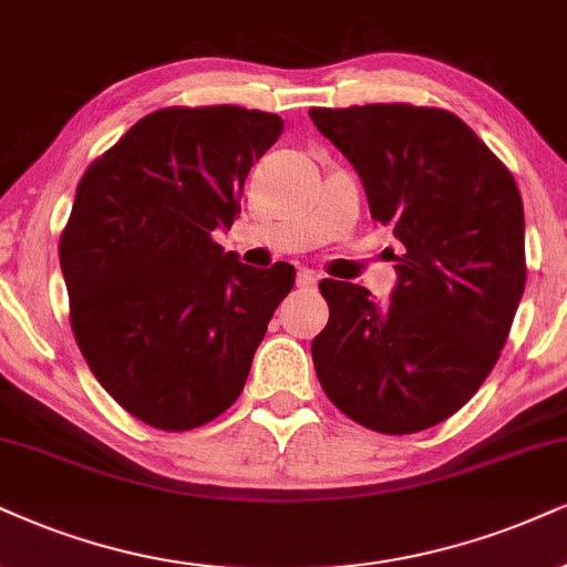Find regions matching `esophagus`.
<instances>
[{
	"label": "esophagus",
	"mask_w": 567,
	"mask_h": 567,
	"mask_svg": "<svg viewBox=\"0 0 567 567\" xmlns=\"http://www.w3.org/2000/svg\"><path fill=\"white\" fill-rule=\"evenodd\" d=\"M318 284V276L312 270H299L297 276V286L299 289H312V286Z\"/></svg>",
	"instance_id": "esophagus-1"
}]
</instances>
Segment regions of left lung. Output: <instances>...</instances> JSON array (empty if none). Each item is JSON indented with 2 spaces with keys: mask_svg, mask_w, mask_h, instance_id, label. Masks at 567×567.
Here are the masks:
<instances>
[{
  "mask_svg": "<svg viewBox=\"0 0 567 567\" xmlns=\"http://www.w3.org/2000/svg\"><path fill=\"white\" fill-rule=\"evenodd\" d=\"M310 117L354 165L373 220L404 247L386 305L360 284L320 281L318 381L365 429H431L476 394L509 337L526 289L518 184L450 110L354 104Z\"/></svg>",
  "mask_w": 567,
  "mask_h": 567,
  "instance_id": "8db88e82",
  "label": "left lung"
}]
</instances>
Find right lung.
Returning a JSON list of instances; mask_svg holds the SVG:
<instances>
[{"label":"right lung","mask_w":567,"mask_h":567,"mask_svg":"<svg viewBox=\"0 0 567 567\" xmlns=\"http://www.w3.org/2000/svg\"><path fill=\"white\" fill-rule=\"evenodd\" d=\"M281 131L278 115L236 104L165 107L75 188L60 236L70 328L96 381L152 429L192 431L239 400L295 286L289 262L249 268L213 239Z\"/></svg>","instance_id":"add662e5"}]
</instances>
